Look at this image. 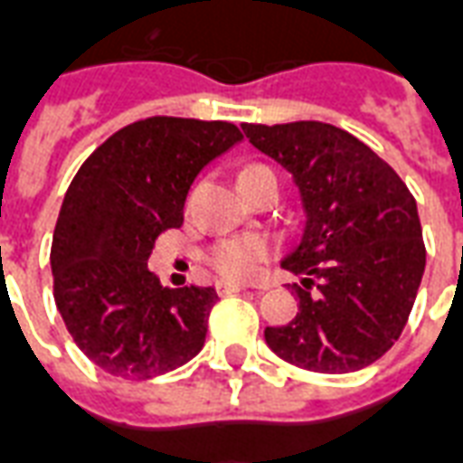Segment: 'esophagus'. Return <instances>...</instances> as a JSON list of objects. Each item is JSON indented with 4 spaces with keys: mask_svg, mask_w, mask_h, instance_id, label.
Segmentation results:
<instances>
[{
    "mask_svg": "<svg viewBox=\"0 0 463 463\" xmlns=\"http://www.w3.org/2000/svg\"><path fill=\"white\" fill-rule=\"evenodd\" d=\"M246 285H236V283H224V280H219L217 283V293L219 295H234V293H244Z\"/></svg>",
    "mask_w": 463,
    "mask_h": 463,
    "instance_id": "esophagus-1",
    "label": "esophagus"
}]
</instances>
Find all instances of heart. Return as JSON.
Segmentation results:
<instances>
[{"label":"heart","mask_w":463,"mask_h":463,"mask_svg":"<svg viewBox=\"0 0 463 463\" xmlns=\"http://www.w3.org/2000/svg\"><path fill=\"white\" fill-rule=\"evenodd\" d=\"M263 168L266 165H246L239 180ZM269 256L270 244L266 239H260V236H232V239H222L212 246L210 253H207V263L222 278L234 280V283H246V280H253L259 276L260 266Z\"/></svg>","instance_id":"1"}]
</instances>
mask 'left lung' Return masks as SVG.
I'll list each match as a JSON object with an SVG mask.
<instances>
[{
	"label": "left lung",
	"mask_w": 463,
	"mask_h": 463,
	"mask_svg": "<svg viewBox=\"0 0 463 463\" xmlns=\"http://www.w3.org/2000/svg\"><path fill=\"white\" fill-rule=\"evenodd\" d=\"M293 175L305 229L283 259L300 312L266 326L280 359L317 373L371 366L402 335L425 273V241L408 185L364 141L332 124H241ZM316 290H311V285Z\"/></svg>",
	"instance_id": "left-lung-1"
}]
</instances>
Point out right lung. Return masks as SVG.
<instances>
[{
	"instance_id": "obj_1",
	"label": "right lung",
	"mask_w": 463,
	"mask_h": 463,
	"mask_svg": "<svg viewBox=\"0 0 463 463\" xmlns=\"http://www.w3.org/2000/svg\"><path fill=\"white\" fill-rule=\"evenodd\" d=\"M241 138L229 121L148 117L112 134L72 178L51 246L53 295L75 344L107 373L146 381L204 346L214 288H163L148 256L183 224L200 170Z\"/></svg>"
}]
</instances>
